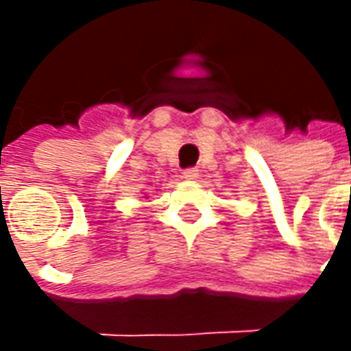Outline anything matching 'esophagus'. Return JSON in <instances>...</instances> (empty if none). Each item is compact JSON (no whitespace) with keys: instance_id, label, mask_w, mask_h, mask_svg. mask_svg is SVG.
<instances>
[{"instance_id":"34e87169","label":"esophagus","mask_w":351,"mask_h":351,"mask_svg":"<svg viewBox=\"0 0 351 351\" xmlns=\"http://www.w3.org/2000/svg\"><path fill=\"white\" fill-rule=\"evenodd\" d=\"M182 176L186 178V180H195L199 176V169L197 167H188V169H184V173Z\"/></svg>"}]
</instances>
